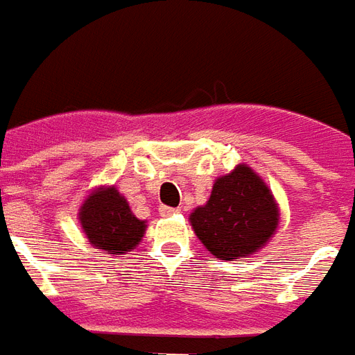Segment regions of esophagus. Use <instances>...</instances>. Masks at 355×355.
Wrapping results in <instances>:
<instances>
[{"mask_svg":"<svg viewBox=\"0 0 355 355\" xmlns=\"http://www.w3.org/2000/svg\"><path fill=\"white\" fill-rule=\"evenodd\" d=\"M159 214L162 217H170V216H175V214H180V209H178V208H170V206H160Z\"/></svg>","mask_w":355,"mask_h":355,"instance_id":"esophagus-1","label":"esophagus"}]
</instances>
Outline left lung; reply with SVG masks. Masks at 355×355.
I'll return each instance as SVG.
<instances>
[{
	"instance_id": "1",
	"label": "left lung",
	"mask_w": 355,
	"mask_h": 355,
	"mask_svg": "<svg viewBox=\"0 0 355 355\" xmlns=\"http://www.w3.org/2000/svg\"><path fill=\"white\" fill-rule=\"evenodd\" d=\"M191 223L211 255L232 261L268 242L278 208L259 175L242 164L214 183L209 200L191 214Z\"/></svg>"
}]
</instances>
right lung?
Here are the masks:
<instances>
[{"label":"right lung","mask_w":355,"mask_h":355,"mask_svg":"<svg viewBox=\"0 0 355 355\" xmlns=\"http://www.w3.org/2000/svg\"><path fill=\"white\" fill-rule=\"evenodd\" d=\"M79 219L90 242L113 255L134 250L146 231V221L134 217L115 187L92 193L83 204Z\"/></svg>","instance_id":"add662e5"}]
</instances>
